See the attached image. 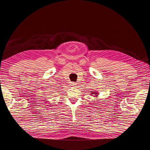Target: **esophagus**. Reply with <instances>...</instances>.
I'll use <instances>...</instances> for the list:
<instances>
[{
	"label": "esophagus",
	"mask_w": 150,
	"mask_h": 150,
	"mask_svg": "<svg viewBox=\"0 0 150 150\" xmlns=\"http://www.w3.org/2000/svg\"><path fill=\"white\" fill-rule=\"evenodd\" d=\"M71 86H73V87H75V86H76V83H74V82H72V83H71Z\"/></svg>",
	"instance_id": "34e87169"
}]
</instances>
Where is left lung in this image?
I'll return each mask as SVG.
<instances>
[{
	"label": "left lung",
	"mask_w": 150,
	"mask_h": 150,
	"mask_svg": "<svg viewBox=\"0 0 150 150\" xmlns=\"http://www.w3.org/2000/svg\"><path fill=\"white\" fill-rule=\"evenodd\" d=\"M91 94H95V95H96V96H98V93H95V92H92V93H91Z\"/></svg>",
	"instance_id": "1"
}]
</instances>
